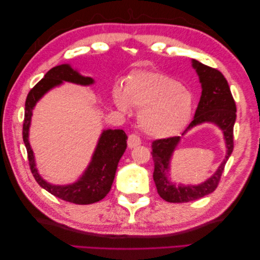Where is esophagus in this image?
<instances>
[{
    "mask_svg": "<svg viewBox=\"0 0 260 260\" xmlns=\"http://www.w3.org/2000/svg\"><path fill=\"white\" fill-rule=\"evenodd\" d=\"M127 145H128L129 148H133V147L141 145L140 136H137L136 134H131L128 136V140H127Z\"/></svg>",
    "mask_w": 260,
    "mask_h": 260,
    "instance_id": "34e87169",
    "label": "esophagus"
}]
</instances>
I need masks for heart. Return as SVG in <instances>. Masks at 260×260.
Listing matches in <instances>:
<instances>
[{"mask_svg":"<svg viewBox=\"0 0 260 260\" xmlns=\"http://www.w3.org/2000/svg\"><path fill=\"white\" fill-rule=\"evenodd\" d=\"M114 102L120 110L141 108L140 123L147 135L155 139L175 136L189 124L194 110V96L179 80L157 71H139L125 87L116 85Z\"/></svg>","mask_w":260,"mask_h":260,"instance_id":"1","label":"heart"}]
</instances>
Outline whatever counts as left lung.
<instances>
[{"label":"left lung","instance_id":"obj_1","mask_svg":"<svg viewBox=\"0 0 260 260\" xmlns=\"http://www.w3.org/2000/svg\"><path fill=\"white\" fill-rule=\"evenodd\" d=\"M192 66L200 79L202 92L194 118L182 135H184L194 126L203 123H212L222 131L227 153L215 173L203 183L198 185H175L170 182L167 174H169L170 171L171 157L175 147L180 143L181 137L174 136L154 141L152 143V156L154 161L153 179L159 197L163 200L172 203L194 201L212 193L217 189L224 165L234 150V125L237 108L228 81L219 70L208 67L194 59H192Z\"/></svg>","mask_w":260,"mask_h":260}]
</instances>
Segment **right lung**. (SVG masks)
<instances>
[{
    "mask_svg": "<svg viewBox=\"0 0 260 260\" xmlns=\"http://www.w3.org/2000/svg\"><path fill=\"white\" fill-rule=\"evenodd\" d=\"M62 81L89 86L93 84L90 77L81 76L69 64H60L50 69L45 77L27 93L23 121V142L26 147L30 170L38 184L61 200L76 204H91L107 196L114 182L116 170L120 157L127 147V135L123 129H106L99 137L91 161L78 181L68 185H54L41 178L36 168V159L29 143V128L32 110L46 92Z\"/></svg>",
    "mask_w": 260,
    "mask_h": 260,
    "instance_id": "1",
    "label": "right lung"
}]
</instances>
